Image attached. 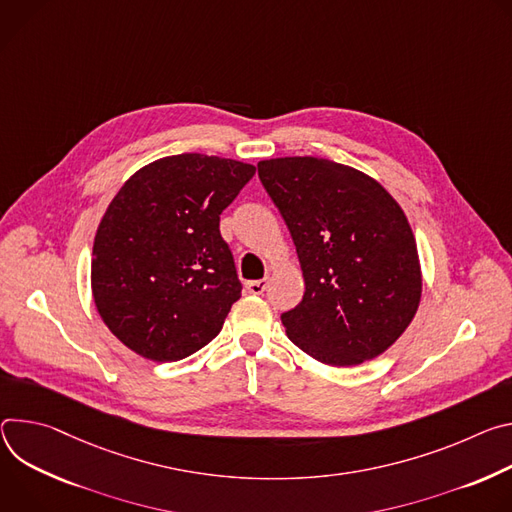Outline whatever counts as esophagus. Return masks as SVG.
I'll return each mask as SVG.
<instances>
[{
	"label": "esophagus",
	"mask_w": 512,
	"mask_h": 512,
	"mask_svg": "<svg viewBox=\"0 0 512 512\" xmlns=\"http://www.w3.org/2000/svg\"><path fill=\"white\" fill-rule=\"evenodd\" d=\"M268 289V278H260V280H248L246 282V291L250 295H262Z\"/></svg>",
	"instance_id": "obj_1"
}]
</instances>
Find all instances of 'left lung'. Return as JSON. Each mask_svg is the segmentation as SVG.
Masks as SVG:
<instances>
[{
	"label": "left lung",
	"mask_w": 512,
	"mask_h": 512,
	"mask_svg": "<svg viewBox=\"0 0 512 512\" xmlns=\"http://www.w3.org/2000/svg\"><path fill=\"white\" fill-rule=\"evenodd\" d=\"M305 278L282 315L291 342L327 366L384 354L417 315L423 276L411 223L370 175L317 156L258 162Z\"/></svg>",
	"instance_id": "1"
}]
</instances>
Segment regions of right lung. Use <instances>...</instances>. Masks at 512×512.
<instances>
[{
    "label": "right lung",
    "mask_w": 512,
    "mask_h": 512,
    "mask_svg": "<svg viewBox=\"0 0 512 512\" xmlns=\"http://www.w3.org/2000/svg\"><path fill=\"white\" fill-rule=\"evenodd\" d=\"M256 166L185 152L122 185L93 240L91 293L107 329L134 354L177 362L221 331L242 297L219 215Z\"/></svg>",
    "instance_id": "obj_1"
}]
</instances>
